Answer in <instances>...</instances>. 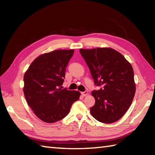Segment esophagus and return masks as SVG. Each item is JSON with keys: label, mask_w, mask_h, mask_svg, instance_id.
I'll use <instances>...</instances> for the list:
<instances>
[{"label": "esophagus", "mask_w": 155, "mask_h": 155, "mask_svg": "<svg viewBox=\"0 0 155 155\" xmlns=\"http://www.w3.org/2000/svg\"><path fill=\"white\" fill-rule=\"evenodd\" d=\"M88 94V91H85L84 92H82L81 93V94L83 95V97H85V96H87V95Z\"/></svg>", "instance_id": "34e87169"}]
</instances>
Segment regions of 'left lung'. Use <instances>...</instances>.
Returning a JSON list of instances; mask_svg holds the SVG:
<instances>
[{
  "instance_id": "1",
  "label": "left lung",
  "mask_w": 155,
  "mask_h": 155,
  "mask_svg": "<svg viewBox=\"0 0 155 155\" xmlns=\"http://www.w3.org/2000/svg\"><path fill=\"white\" fill-rule=\"evenodd\" d=\"M94 83L100 87L92 95L95 104L91 113L98 121L112 123L127 111L135 94L132 66L120 52L110 48L80 49Z\"/></svg>"
}]
</instances>
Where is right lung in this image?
Listing matches in <instances>:
<instances>
[{"mask_svg":"<svg viewBox=\"0 0 155 155\" xmlns=\"http://www.w3.org/2000/svg\"><path fill=\"white\" fill-rule=\"evenodd\" d=\"M74 50H57L39 56L24 75L25 97L37 117L45 123H55L68 114L78 91L61 89L66 68Z\"/></svg>","mask_w":155,"mask_h":155,"instance_id":"add662e5","label":"right lung"}]
</instances>
